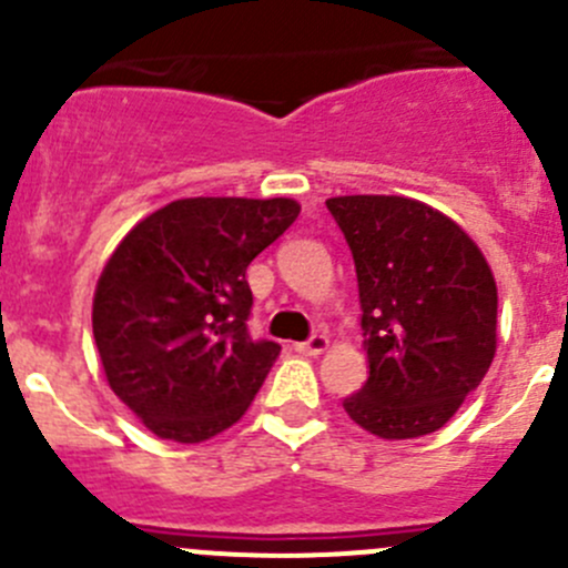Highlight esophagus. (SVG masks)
Masks as SVG:
<instances>
[{"label":"esophagus","mask_w":568,"mask_h":568,"mask_svg":"<svg viewBox=\"0 0 568 568\" xmlns=\"http://www.w3.org/2000/svg\"><path fill=\"white\" fill-rule=\"evenodd\" d=\"M326 346H329V341H326L324 335H313V337H307L305 343H296V352L307 354V357H316V354L326 352Z\"/></svg>","instance_id":"34e87169"}]
</instances>
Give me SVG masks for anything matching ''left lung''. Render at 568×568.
Wrapping results in <instances>:
<instances>
[{
    "mask_svg": "<svg viewBox=\"0 0 568 568\" xmlns=\"http://www.w3.org/2000/svg\"><path fill=\"white\" fill-rule=\"evenodd\" d=\"M357 268L368 382L343 400L382 439L443 428L497 348V285L450 216L398 194L329 197Z\"/></svg>",
    "mask_w": 568,
    "mask_h": 568,
    "instance_id": "8db88e82",
    "label": "left lung"
}]
</instances>
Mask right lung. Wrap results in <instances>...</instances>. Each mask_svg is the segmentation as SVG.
<instances>
[{"label": "right lung", "instance_id": "add662e5", "mask_svg": "<svg viewBox=\"0 0 568 568\" xmlns=\"http://www.w3.org/2000/svg\"><path fill=\"white\" fill-rule=\"evenodd\" d=\"M300 216L288 197H186L136 222L101 272L93 335L114 395L173 443L231 428L277 359L252 341L247 266Z\"/></svg>", "mask_w": 568, "mask_h": 568}]
</instances>
